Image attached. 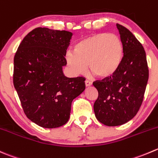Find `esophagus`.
<instances>
[{
    "instance_id": "34e87169",
    "label": "esophagus",
    "mask_w": 158,
    "mask_h": 158,
    "mask_svg": "<svg viewBox=\"0 0 158 158\" xmlns=\"http://www.w3.org/2000/svg\"><path fill=\"white\" fill-rule=\"evenodd\" d=\"M92 84H93V82H92L91 81L88 80V79H85V86H90V85H92Z\"/></svg>"
}]
</instances>
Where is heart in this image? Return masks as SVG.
Segmentation results:
<instances>
[{"instance_id":"1","label":"heart","mask_w":158,"mask_h":158,"mask_svg":"<svg viewBox=\"0 0 158 158\" xmlns=\"http://www.w3.org/2000/svg\"><path fill=\"white\" fill-rule=\"evenodd\" d=\"M123 48L120 38L114 34H93L75 45L73 52L65 53L69 69L79 76L90 71L100 78L112 76L117 70L123 58Z\"/></svg>"}]
</instances>
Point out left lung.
I'll return each instance as SVG.
<instances>
[{"mask_svg": "<svg viewBox=\"0 0 158 158\" xmlns=\"http://www.w3.org/2000/svg\"><path fill=\"white\" fill-rule=\"evenodd\" d=\"M116 27L123 44L121 62L112 76L93 82L99 93L93 106L95 115L100 123L109 127L126 123L136 116L149 78L142 44L124 26L116 24Z\"/></svg>", "mask_w": 158, "mask_h": 158, "instance_id": "1", "label": "left lung"}]
</instances>
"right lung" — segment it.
<instances>
[{"label":"right lung","instance_id":"add662e5","mask_svg":"<svg viewBox=\"0 0 158 158\" xmlns=\"http://www.w3.org/2000/svg\"><path fill=\"white\" fill-rule=\"evenodd\" d=\"M73 33L37 27L14 58L13 82L24 113L38 126L56 128L69 119L72 102L85 88V78H67L62 66Z\"/></svg>","mask_w":158,"mask_h":158}]
</instances>
